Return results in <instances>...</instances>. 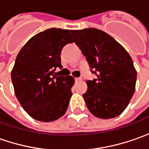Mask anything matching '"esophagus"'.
Instances as JSON below:
<instances>
[{
	"instance_id": "esophagus-1",
	"label": "esophagus",
	"mask_w": 149,
	"mask_h": 149,
	"mask_svg": "<svg viewBox=\"0 0 149 149\" xmlns=\"http://www.w3.org/2000/svg\"><path fill=\"white\" fill-rule=\"evenodd\" d=\"M81 80H82V78H80V77H76L75 78V82H79Z\"/></svg>"
}]
</instances>
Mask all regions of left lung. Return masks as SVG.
Instances as JSON below:
<instances>
[{
    "mask_svg": "<svg viewBox=\"0 0 149 149\" xmlns=\"http://www.w3.org/2000/svg\"><path fill=\"white\" fill-rule=\"evenodd\" d=\"M97 78L87 81L83 94L87 107L98 118L120 116L135 92L136 71L124 47L108 33L97 29L72 31Z\"/></svg>",
    "mask_w": 149,
    "mask_h": 149,
    "instance_id": "left-lung-1",
    "label": "left lung"
}]
</instances>
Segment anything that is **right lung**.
<instances>
[{
	"label": "right lung",
	"mask_w": 149,
	"mask_h": 149,
	"mask_svg": "<svg viewBox=\"0 0 149 149\" xmlns=\"http://www.w3.org/2000/svg\"><path fill=\"white\" fill-rule=\"evenodd\" d=\"M74 42L72 30L49 29L32 37L21 49L12 70L17 99L32 118L49 122L66 113L74 78L57 76L61 52Z\"/></svg>",
	"instance_id": "add662e5"
}]
</instances>
